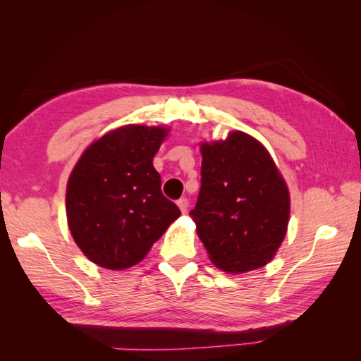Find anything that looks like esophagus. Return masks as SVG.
Instances as JSON below:
<instances>
[{"label": "esophagus", "instance_id": "obj_1", "mask_svg": "<svg viewBox=\"0 0 361 361\" xmlns=\"http://www.w3.org/2000/svg\"><path fill=\"white\" fill-rule=\"evenodd\" d=\"M176 204H178V207H180V210L183 212V213H186L188 212V207H189V202H188V199L186 197H181L180 200H178V202H176Z\"/></svg>", "mask_w": 361, "mask_h": 361}]
</instances>
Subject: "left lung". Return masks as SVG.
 Here are the masks:
<instances>
[{"label": "left lung", "instance_id": "obj_1", "mask_svg": "<svg viewBox=\"0 0 361 361\" xmlns=\"http://www.w3.org/2000/svg\"><path fill=\"white\" fill-rule=\"evenodd\" d=\"M202 186L189 213L210 261L245 274L274 259L288 231L290 191L259 140L232 130L200 142Z\"/></svg>", "mask_w": 361, "mask_h": 361}]
</instances>
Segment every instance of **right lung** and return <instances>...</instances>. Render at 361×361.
Instances as JSON below:
<instances>
[{"label": "right lung", "mask_w": 361, "mask_h": 361, "mask_svg": "<svg viewBox=\"0 0 361 361\" xmlns=\"http://www.w3.org/2000/svg\"><path fill=\"white\" fill-rule=\"evenodd\" d=\"M170 127L127 124L84 149L66 183V221L76 245L94 264L122 271L145 259L180 218L161 191L152 159Z\"/></svg>", "instance_id": "obj_1"}]
</instances>
